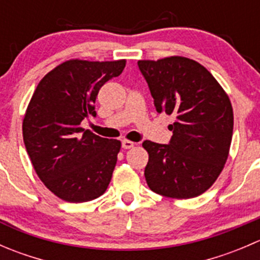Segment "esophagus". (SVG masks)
<instances>
[{"label": "esophagus", "instance_id": "1", "mask_svg": "<svg viewBox=\"0 0 260 260\" xmlns=\"http://www.w3.org/2000/svg\"><path fill=\"white\" fill-rule=\"evenodd\" d=\"M136 143L135 142H132V141H128V140H123L122 141V147L124 149H129V148H132L133 146H135Z\"/></svg>", "mask_w": 260, "mask_h": 260}]
</instances>
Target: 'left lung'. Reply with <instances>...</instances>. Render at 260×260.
Returning a JSON list of instances; mask_svg holds the SVG:
<instances>
[{
    "label": "left lung",
    "mask_w": 260,
    "mask_h": 260,
    "mask_svg": "<svg viewBox=\"0 0 260 260\" xmlns=\"http://www.w3.org/2000/svg\"><path fill=\"white\" fill-rule=\"evenodd\" d=\"M158 113L175 117L169 145L145 141L147 185L171 199L201 195L221 174L234 127L230 99L206 68L183 56L140 60Z\"/></svg>",
    "instance_id": "1"
}]
</instances>
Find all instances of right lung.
Masks as SVG:
<instances>
[{
  "label": "right lung",
  "mask_w": 260,
  "mask_h": 260,
  "mask_svg": "<svg viewBox=\"0 0 260 260\" xmlns=\"http://www.w3.org/2000/svg\"><path fill=\"white\" fill-rule=\"evenodd\" d=\"M125 60L73 59L49 72L32 94L22 122L26 151L39 179L68 203H85L106 192L120 142L80 127L95 117L98 91L122 74Z\"/></svg>",
  "instance_id": "right-lung-1"
}]
</instances>
